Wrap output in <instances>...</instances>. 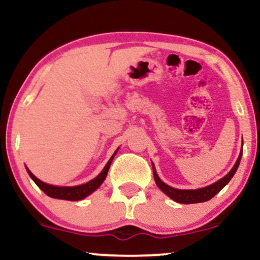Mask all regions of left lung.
<instances>
[{
  "mask_svg": "<svg viewBox=\"0 0 260 260\" xmlns=\"http://www.w3.org/2000/svg\"><path fill=\"white\" fill-rule=\"evenodd\" d=\"M241 156H242V150H241V154H240V156H238L237 161H236L235 166L232 168L231 171H230L229 174L225 176V177H222L221 180L215 182V183L210 184V186L201 188V189H176V188L168 186V184H165L162 181L160 180L159 176L156 175V171H155V168L153 165L154 180H155V182H156L157 187H159L166 196L170 197L172 201H175L177 203H182V204H193V203L207 202V201H209V199L213 198L214 196L217 194V193H219L220 190H221L222 188L229 183L230 180L234 177L235 172L237 171L238 165H240Z\"/></svg>",
  "mask_w": 260,
  "mask_h": 260,
  "instance_id": "obj_1",
  "label": "left lung"
}]
</instances>
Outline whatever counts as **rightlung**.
<instances>
[{"instance_id":"right-lung-1","label":"right lung","mask_w":260,"mask_h":260,"mask_svg":"<svg viewBox=\"0 0 260 260\" xmlns=\"http://www.w3.org/2000/svg\"><path fill=\"white\" fill-rule=\"evenodd\" d=\"M116 153H117V151H115V154L112 155L111 159L109 160V162L106 164V166L104 168L103 171L100 172L99 176H96L94 180L88 182V183L80 184V186H76V187H57V186H51V184L44 183V182L38 180V178L35 177V176L32 175L28 169L26 170H28V174L32 178V181L38 184V187L43 190L45 194L51 197V198L64 199V201H80V199L88 197L90 193H92L95 189H98V188L101 186V183H103L104 180L106 178L110 165H111L112 159L116 155Z\"/></svg>"}]
</instances>
